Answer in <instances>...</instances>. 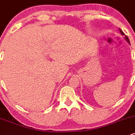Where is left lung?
Wrapping results in <instances>:
<instances>
[{
	"label": "left lung",
	"mask_w": 135,
	"mask_h": 135,
	"mask_svg": "<svg viewBox=\"0 0 135 135\" xmlns=\"http://www.w3.org/2000/svg\"><path fill=\"white\" fill-rule=\"evenodd\" d=\"M119 31H120V34H121V35H123V36H124V39L126 40V41H127V42L128 43H129V44H130V41H129V38H128V37L126 35H124V33H123V32L121 30H120V28H119Z\"/></svg>",
	"instance_id": "left-lung-1"
}]
</instances>
